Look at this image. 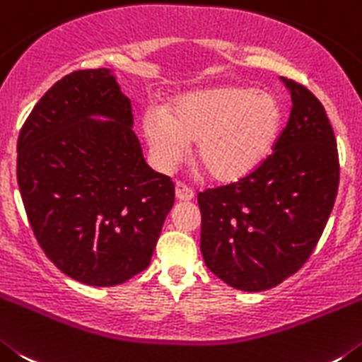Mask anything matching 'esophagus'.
Instances as JSON below:
<instances>
[{
    "instance_id": "obj_1",
    "label": "esophagus",
    "mask_w": 362,
    "mask_h": 362,
    "mask_svg": "<svg viewBox=\"0 0 362 362\" xmlns=\"http://www.w3.org/2000/svg\"><path fill=\"white\" fill-rule=\"evenodd\" d=\"M175 193H177L178 200L189 202L194 198V191L189 187V185H185L184 182H177V185H175Z\"/></svg>"
}]
</instances>
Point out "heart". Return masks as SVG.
I'll return each mask as SVG.
<instances>
[{
    "mask_svg": "<svg viewBox=\"0 0 362 362\" xmlns=\"http://www.w3.org/2000/svg\"><path fill=\"white\" fill-rule=\"evenodd\" d=\"M278 99L250 88L216 86L178 97L168 115L148 112L146 141L162 169L180 164L197 144V162L216 182H236L258 168L281 132Z\"/></svg>",
    "mask_w": 362,
    "mask_h": 362,
    "instance_id": "obj_1",
    "label": "heart"
}]
</instances>
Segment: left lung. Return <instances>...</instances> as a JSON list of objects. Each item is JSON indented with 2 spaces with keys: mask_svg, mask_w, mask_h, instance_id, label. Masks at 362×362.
I'll return each mask as SVG.
<instances>
[{
  "mask_svg": "<svg viewBox=\"0 0 362 362\" xmlns=\"http://www.w3.org/2000/svg\"><path fill=\"white\" fill-rule=\"evenodd\" d=\"M292 110L272 153L252 173L198 193L205 265L238 291L262 292L314 252L339 187V153L323 104L283 79Z\"/></svg>",
  "mask_w": 362,
  "mask_h": 362,
  "instance_id": "obj_1",
  "label": "left lung"
}]
</instances>
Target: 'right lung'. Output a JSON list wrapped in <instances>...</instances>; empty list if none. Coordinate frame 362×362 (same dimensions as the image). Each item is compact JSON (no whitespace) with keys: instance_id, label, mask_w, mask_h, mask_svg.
Returning a JSON list of instances; mask_svg holds the SVG:
<instances>
[{"instance_id":"obj_1","label":"right lung","mask_w":362,"mask_h":362,"mask_svg":"<svg viewBox=\"0 0 362 362\" xmlns=\"http://www.w3.org/2000/svg\"><path fill=\"white\" fill-rule=\"evenodd\" d=\"M132 126V103L112 71L93 68L57 81L19 132L16 173L35 240L84 285L142 272L173 207L175 184L146 164Z\"/></svg>"}]
</instances>
